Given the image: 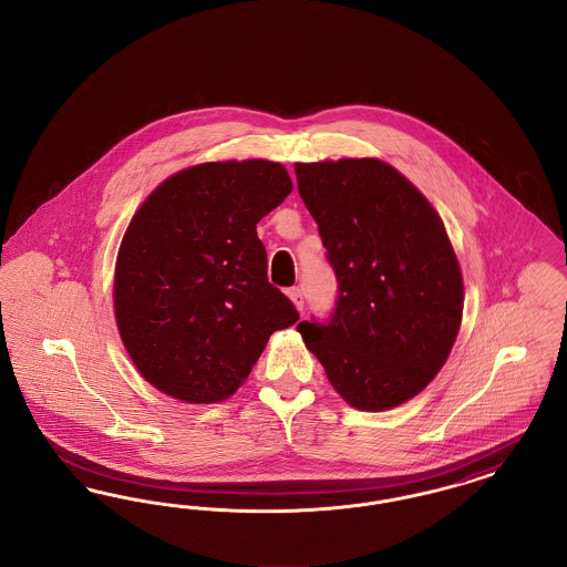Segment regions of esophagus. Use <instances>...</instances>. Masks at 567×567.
Returning a JSON list of instances; mask_svg holds the SVG:
<instances>
[{"mask_svg": "<svg viewBox=\"0 0 567 567\" xmlns=\"http://www.w3.org/2000/svg\"><path fill=\"white\" fill-rule=\"evenodd\" d=\"M287 296L291 297V301L296 303L297 310H299V312H303V296H301L299 287H291V289L287 291Z\"/></svg>", "mask_w": 567, "mask_h": 567, "instance_id": "esophagus-1", "label": "esophagus"}]
</instances>
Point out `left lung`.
I'll return each instance as SVG.
<instances>
[{"label": "left lung", "instance_id": "8db88e82", "mask_svg": "<svg viewBox=\"0 0 567 567\" xmlns=\"http://www.w3.org/2000/svg\"><path fill=\"white\" fill-rule=\"evenodd\" d=\"M338 278L336 308L297 324L333 389L365 412L419 395L440 372L463 315V278L425 195L380 159L296 163Z\"/></svg>", "mask_w": 567, "mask_h": 567}]
</instances>
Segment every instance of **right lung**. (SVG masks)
<instances>
[{"instance_id":"1","label":"right lung","mask_w":567,"mask_h":567,"mask_svg":"<svg viewBox=\"0 0 567 567\" xmlns=\"http://www.w3.org/2000/svg\"><path fill=\"white\" fill-rule=\"evenodd\" d=\"M291 189L280 163L248 159L193 165L146 197L114 270L118 333L146 382L181 402H220L271 333L297 323L257 238Z\"/></svg>"}]
</instances>
